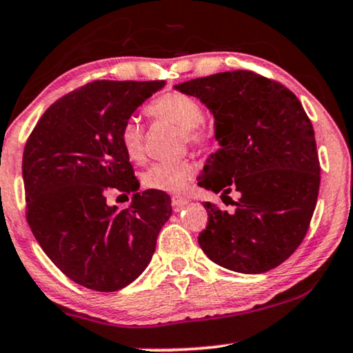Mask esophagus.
Here are the masks:
<instances>
[{
    "mask_svg": "<svg viewBox=\"0 0 353 353\" xmlns=\"http://www.w3.org/2000/svg\"><path fill=\"white\" fill-rule=\"evenodd\" d=\"M187 203H189V200H187L185 197H179V195L172 197V208L176 210V212H179L181 208H184Z\"/></svg>",
    "mask_w": 353,
    "mask_h": 353,
    "instance_id": "esophagus-1",
    "label": "esophagus"
}]
</instances>
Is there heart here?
<instances>
[{
    "mask_svg": "<svg viewBox=\"0 0 353 353\" xmlns=\"http://www.w3.org/2000/svg\"><path fill=\"white\" fill-rule=\"evenodd\" d=\"M151 119L166 120L182 130V140L199 145L208 138L203 123V109L200 102L185 92L169 91L158 96L146 107ZM120 145L132 161L140 163L145 158V127L135 117L125 120L119 132ZM195 166L189 159L154 163L143 172L141 182L146 189L176 194L184 189L187 181L194 176Z\"/></svg>",
    "mask_w": 353,
    "mask_h": 353,
    "instance_id": "1",
    "label": "heart"
}]
</instances>
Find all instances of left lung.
<instances>
[{
    "mask_svg": "<svg viewBox=\"0 0 353 353\" xmlns=\"http://www.w3.org/2000/svg\"><path fill=\"white\" fill-rule=\"evenodd\" d=\"M215 117L220 148L199 185L221 199L238 191L234 212L205 202L202 251L218 265L262 274L292 256L305 239L319 194L321 166L311 120L283 84L248 70L176 84ZM225 202V200H223Z\"/></svg>",
    "mask_w": 353,
    "mask_h": 353,
    "instance_id": "8db88e82",
    "label": "left lung"
}]
</instances>
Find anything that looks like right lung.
Instances as JSON below:
<instances>
[{"label": "right lung", "instance_id": "add662e5", "mask_svg": "<svg viewBox=\"0 0 353 353\" xmlns=\"http://www.w3.org/2000/svg\"><path fill=\"white\" fill-rule=\"evenodd\" d=\"M164 81H92L48 107L22 156L26 215L50 261L96 292H117L150 264L171 216V199L138 192L119 132ZM109 190L133 193L125 210L106 205Z\"/></svg>", "mask_w": 353, "mask_h": 353}]
</instances>
